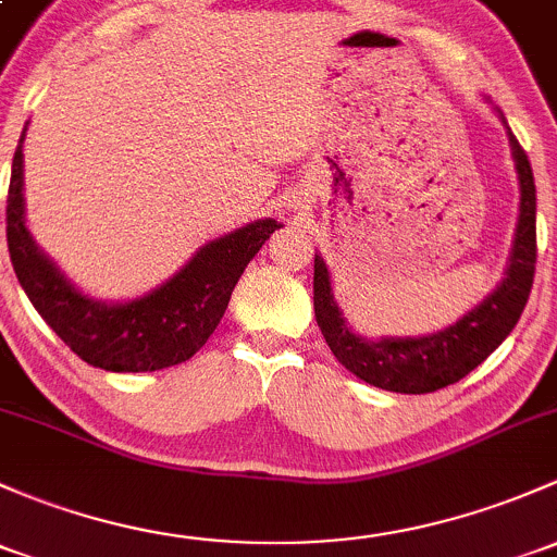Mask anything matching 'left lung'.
Wrapping results in <instances>:
<instances>
[{
  "label": "left lung",
  "mask_w": 557,
  "mask_h": 557,
  "mask_svg": "<svg viewBox=\"0 0 557 557\" xmlns=\"http://www.w3.org/2000/svg\"><path fill=\"white\" fill-rule=\"evenodd\" d=\"M510 140L515 173L520 186V215L507 263L505 280L478 307L461 314L456 323L424 336L366 338L349 327L347 318L333 298L331 272L323 256L314 253V318L336 360L362 379L400 395H424L456 384L475 371L507 336L523 314L534 285L536 263V186L531 162L512 136L505 114L496 109Z\"/></svg>",
  "instance_id": "8db88e82"
}]
</instances>
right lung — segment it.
Returning a JSON list of instances; mask_svg holds the SVG:
<instances>
[{"mask_svg": "<svg viewBox=\"0 0 557 557\" xmlns=\"http://www.w3.org/2000/svg\"><path fill=\"white\" fill-rule=\"evenodd\" d=\"M23 127L13 157L8 195V248L17 283L42 320L87 366L114 373H144L186 362L224 318L234 285L261 245L272 237L274 219H259L205 243L173 277L127 301H101L82 294L45 253L26 226L23 200Z\"/></svg>", "mask_w": 557, "mask_h": 557, "instance_id": "1", "label": "right lung"}]
</instances>
